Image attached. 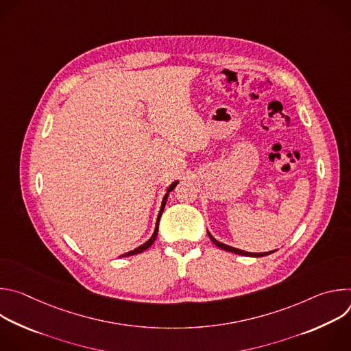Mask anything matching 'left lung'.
Returning <instances> with one entry per match:
<instances>
[{
  "instance_id": "left-lung-1",
  "label": "left lung",
  "mask_w": 351,
  "mask_h": 351,
  "mask_svg": "<svg viewBox=\"0 0 351 351\" xmlns=\"http://www.w3.org/2000/svg\"><path fill=\"white\" fill-rule=\"evenodd\" d=\"M208 236H210V239L213 240V243L215 244V245H218L219 248H222V250H226V252H230V253H234V254H240V256H247V257H264V256H268V254H271V253H274V252H269V253H247V252H243V250H239V248H234V247H230V245H226V244H223V243H221V241H218V240H215L210 233H208Z\"/></svg>"
}]
</instances>
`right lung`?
<instances>
[{"instance_id": "right-lung-1", "label": "right lung", "mask_w": 351, "mask_h": 351, "mask_svg": "<svg viewBox=\"0 0 351 351\" xmlns=\"http://www.w3.org/2000/svg\"><path fill=\"white\" fill-rule=\"evenodd\" d=\"M179 182H173L169 187H168V191H167V194H165V197H164V199H162V204H161V210H160V214H158V218H157V225H156V230H154V233H153V236L149 237L144 244H141V245H138L137 248H134V250H132V252H129V253H125L122 257H129V256H134V254H138V253H143L144 250H147L149 245H152L153 243H154V240L157 239V234H158V223H160V219H161V215H162V211H164V208H165V204H167V198H168V194L176 187V184H178Z\"/></svg>"}]
</instances>
